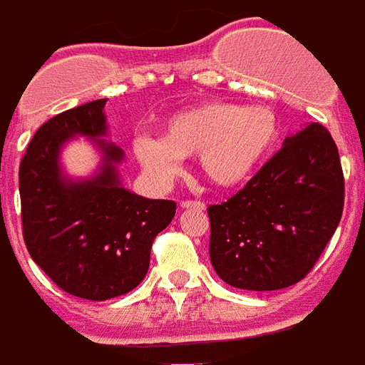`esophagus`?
Wrapping results in <instances>:
<instances>
[{
  "label": "esophagus",
  "mask_w": 365,
  "mask_h": 365,
  "mask_svg": "<svg viewBox=\"0 0 365 365\" xmlns=\"http://www.w3.org/2000/svg\"><path fill=\"white\" fill-rule=\"evenodd\" d=\"M182 208H197V210H205L206 205L200 200H182Z\"/></svg>",
  "instance_id": "obj_1"
}]
</instances>
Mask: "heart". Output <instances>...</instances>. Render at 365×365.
<instances>
[{"instance_id": "heart-1", "label": "heart", "mask_w": 365, "mask_h": 365, "mask_svg": "<svg viewBox=\"0 0 365 365\" xmlns=\"http://www.w3.org/2000/svg\"><path fill=\"white\" fill-rule=\"evenodd\" d=\"M277 136V117L265 106L208 102L168 117L163 138H136L134 153L143 168L159 176L176 174L180 157L197 155L208 182L235 187L254 174Z\"/></svg>"}]
</instances>
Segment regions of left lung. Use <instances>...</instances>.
Wrapping results in <instances>:
<instances>
[{
  "label": "left lung",
  "instance_id": "left-lung-1",
  "mask_svg": "<svg viewBox=\"0 0 365 365\" xmlns=\"http://www.w3.org/2000/svg\"><path fill=\"white\" fill-rule=\"evenodd\" d=\"M345 178L334 138L311 123L222 205L208 208L210 261L229 286L271 292L311 272L339 225Z\"/></svg>",
  "mask_w": 365,
  "mask_h": 365
}]
</instances>
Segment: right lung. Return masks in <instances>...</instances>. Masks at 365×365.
<instances>
[{
	"instance_id": "obj_1",
	"label": "right lung",
	"mask_w": 365,
	"mask_h": 365,
	"mask_svg": "<svg viewBox=\"0 0 365 365\" xmlns=\"http://www.w3.org/2000/svg\"><path fill=\"white\" fill-rule=\"evenodd\" d=\"M106 98L62 111L39 126L20 160L22 235L31 259L58 288L91 301L128 294L149 269L155 237L176 214L174 200L126 191L115 163L123 149L96 140L98 176L70 182L60 172L62 143L106 134Z\"/></svg>"
}]
</instances>
